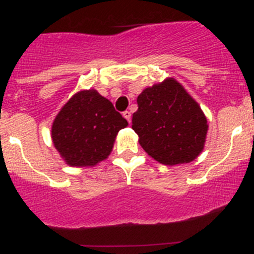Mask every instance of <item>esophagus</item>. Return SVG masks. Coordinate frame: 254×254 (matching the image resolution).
Returning a JSON list of instances; mask_svg holds the SVG:
<instances>
[{"mask_svg":"<svg viewBox=\"0 0 254 254\" xmlns=\"http://www.w3.org/2000/svg\"><path fill=\"white\" fill-rule=\"evenodd\" d=\"M123 117H124L125 119H127V122L130 123V118H131V113H130L129 111H125V112H123Z\"/></svg>","mask_w":254,"mask_h":254,"instance_id":"obj_1","label":"esophagus"}]
</instances>
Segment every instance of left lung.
Returning a JSON list of instances; mask_svg holds the SVG:
<instances>
[{
  "instance_id": "left-lung-1",
  "label": "left lung",
  "mask_w": 254,
  "mask_h": 254,
  "mask_svg": "<svg viewBox=\"0 0 254 254\" xmlns=\"http://www.w3.org/2000/svg\"><path fill=\"white\" fill-rule=\"evenodd\" d=\"M132 130L148 156L166 166L189 163L204 150L209 130L198 102L173 77L147 87L137 97Z\"/></svg>"
}]
</instances>
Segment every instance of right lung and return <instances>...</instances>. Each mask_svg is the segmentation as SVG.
Instances as JSON below:
<instances>
[{"instance_id": "right-lung-1", "label": "right lung", "mask_w": 254, "mask_h": 254, "mask_svg": "<svg viewBox=\"0 0 254 254\" xmlns=\"http://www.w3.org/2000/svg\"><path fill=\"white\" fill-rule=\"evenodd\" d=\"M127 119L96 89H82L60 109L51 125V139L70 167H93L111 155Z\"/></svg>"}]
</instances>
